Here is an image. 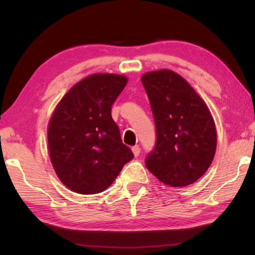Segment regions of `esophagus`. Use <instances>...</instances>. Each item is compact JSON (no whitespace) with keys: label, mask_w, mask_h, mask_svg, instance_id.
Listing matches in <instances>:
<instances>
[{"label":"esophagus","mask_w":255,"mask_h":255,"mask_svg":"<svg viewBox=\"0 0 255 255\" xmlns=\"http://www.w3.org/2000/svg\"><path fill=\"white\" fill-rule=\"evenodd\" d=\"M131 150H132V153H133V155H135L136 157L138 156V155L140 154V148H139V146H133V147L131 148Z\"/></svg>","instance_id":"obj_1"}]
</instances>
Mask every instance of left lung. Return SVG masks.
I'll return each mask as SVG.
<instances>
[{
  "label": "left lung",
  "mask_w": 255,
  "mask_h": 255,
  "mask_svg": "<svg viewBox=\"0 0 255 255\" xmlns=\"http://www.w3.org/2000/svg\"><path fill=\"white\" fill-rule=\"evenodd\" d=\"M156 141L145 159L147 169L171 187H184L206 173L213 162L217 133L204 100L182 76L170 70L146 73Z\"/></svg>",
  "instance_id": "obj_1"
}]
</instances>
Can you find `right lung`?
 Here are the masks:
<instances>
[{
	"label": "right lung",
	"instance_id": "right-lung-1",
	"mask_svg": "<svg viewBox=\"0 0 255 255\" xmlns=\"http://www.w3.org/2000/svg\"><path fill=\"white\" fill-rule=\"evenodd\" d=\"M126 84L124 75H90L56 107L47 131L49 155L56 174L72 191H105L132 159L111 117V106Z\"/></svg>",
	"mask_w": 255,
	"mask_h": 255
}]
</instances>
